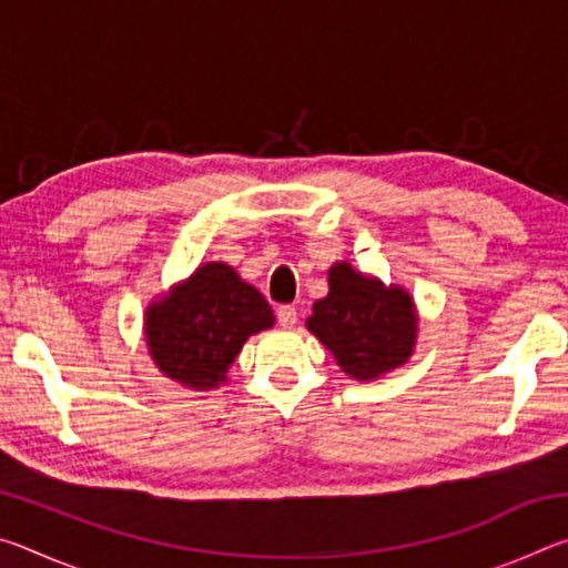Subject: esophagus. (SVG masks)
I'll list each match as a JSON object with an SVG mask.
<instances>
[{
    "label": "esophagus",
    "instance_id": "34e87169",
    "mask_svg": "<svg viewBox=\"0 0 568 568\" xmlns=\"http://www.w3.org/2000/svg\"><path fill=\"white\" fill-rule=\"evenodd\" d=\"M275 315H277V323H281L283 328H293V325L297 323V311L293 305H281Z\"/></svg>",
    "mask_w": 568,
    "mask_h": 568
}]
</instances>
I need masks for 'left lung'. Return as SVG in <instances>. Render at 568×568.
<instances>
[{
  "label": "left lung",
  "mask_w": 568,
  "mask_h": 568,
  "mask_svg": "<svg viewBox=\"0 0 568 568\" xmlns=\"http://www.w3.org/2000/svg\"><path fill=\"white\" fill-rule=\"evenodd\" d=\"M331 293L313 305L307 331L315 333L348 376L358 381L406 363L416 341L413 301L400 287H383L348 263L333 265Z\"/></svg>",
  "instance_id": "8db88e82"
}]
</instances>
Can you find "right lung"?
<instances>
[{
	"instance_id": "obj_1",
	"label": "right lung",
	"mask_w": 568,
	"mask_h": 568,
	"mask_svg": "<svg viewBox=\"0 0 568 568\" xmlns=\"http://www.w3.org/2000/svg\"><path fill=\"white\" fill-rule=\"evenodd\" d=\"M273 311L225 263H207L148 311V345L158 368L190 388L225 383L227 365L247 335L273 325Z\"/></svg>"
}]
</instances>
